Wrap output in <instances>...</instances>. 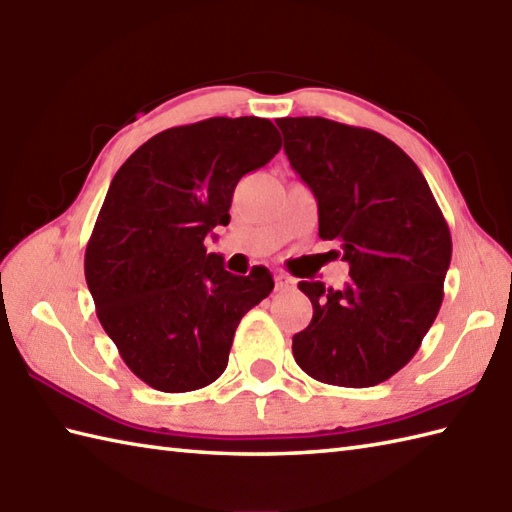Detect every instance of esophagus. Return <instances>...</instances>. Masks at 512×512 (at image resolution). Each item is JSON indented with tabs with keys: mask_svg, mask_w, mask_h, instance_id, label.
I'll return each mask as SVG.
<instances>
[{
	"mask_svg": "<svg viewBox=\"0 0 512 512\" xmlns=\"http://www.w3.org/2000/svg\"><path fill=\"white\" fill-rule=\"evenodd\" d=\"M292 286H295V281H292V277H288V275H284V273L275 275V288H277L279 292H286V290H290Z\"/></svg>",
	"mask_w": 512,
	"mask_h": 512,
	"instance_id": "1",
	"label": "esophagus"
}]
</instances>
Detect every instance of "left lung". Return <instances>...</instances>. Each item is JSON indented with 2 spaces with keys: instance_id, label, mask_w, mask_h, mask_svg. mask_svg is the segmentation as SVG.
Instances as JSON below:
<instances>
[{
  "instance_id": "obj_1",
  "label": "left lung",
  "mask_w": 512,
  "mask_h": 512,
  "mask_svg": "<svg viewBox=\"0 0 512 512\" xmlns=\"http://www.w3.org/2000/svg\"><path fill=\"white\" fill-rule=\"evenodd\" d=\"M284 149L319 206V237L336 239L350 281H299L312 321L292 336L308 376L372 387L405 367L438 317L451 233L427 180L383 134L321 116L279 118Z\"/></svg>"
}]
</instances>
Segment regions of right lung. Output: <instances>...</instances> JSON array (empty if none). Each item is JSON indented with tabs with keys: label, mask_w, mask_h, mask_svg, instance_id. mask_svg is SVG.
Listing matches in <instances>:
<instances>
[{
	"label": "right lung",
	"mask_w": 512,
	"mask_h": 512,
	"mask_svg": "<svg viewBox=\"0 0 512 512\" xmlns=\"http://www.w3.org/2000/svg\"><path fill=\"white\" fill-rule=\"evenodd\" d=\"M281 149L268 118L215 116L171 127L116 171L85 248L96 314L132 372L158 391L211 385L244 314L275 288L237 277L204 239L226 226L233 191Z\"/></svg>",
	"instance_id": "obj_1"
}]
</instances>
